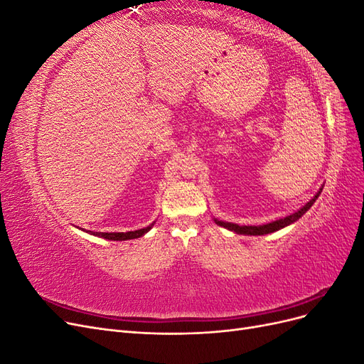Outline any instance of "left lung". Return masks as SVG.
Wrapping results in <instances>:
<instances>
[{
    "mask_svg": "<svg viewBox=\"0 0 364 364\" xmlns=\"http://www.w3.org/2000/svg\"><path fill=\"white\" fill-rule=\"evenodd\" d=\"M322 193V190L318 191L313 199L308 202L305 206H302L299 211H296L294 214H291V215H287V217H284V218H279V220H274V222H272V223H267V225H259V226H240V225H235V223H228V222H220V220H215V223L218 225V226H223V228H226V229H229V230H234V232H237V234H245V235H264V234H272V232H274V230H279V229H282V228H285V226H289V225H291V223H294L296 220H299L308 209H310L311 206H313V203L316 202V199L318 197V194Z\"/></svg>",
    "mask_w": 364,
    "mask_h": 364,
    "instance_id": "8db88e82",
    "label": "left lung"
}]
</instances>
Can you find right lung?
<instances>
[{
  "label": "right lung",
  "instance_id": "1",
  "mask_svg": "<svg viewBox=\"0 0 364 364\" xmlns=\"http://www.w3.org/2000/svg\"><path fill=\"white\" fill-rule=\"evenodd\" d=\"M153 225L144 228V229H138V230H130V232H92L90 230V234L95 235V237H102L106 240H114V241H124V240H132V238H139L144 234H147L149 230L151 229ZM87 232V230H86Z\"/></svg>",
  "mask_w": 364,
  "mask_h": 364
}]
</instances>
